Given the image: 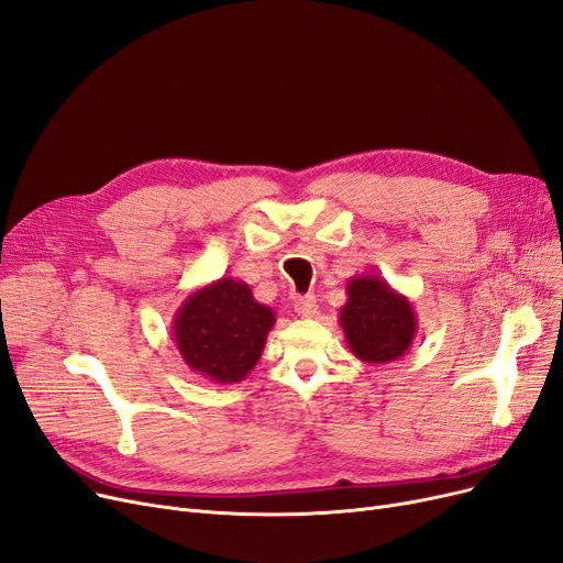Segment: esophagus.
Returning a JSON list of instances; mask_svg holds the SVG:
<instances>
[{
  "mask_svg": "<svg viewBox=\"0 0 563 563\" xmlns=\"http://www.w3.org/2000/svg\"><path fill=\"white\" fill-rule=\"evenodd\" d=\"M296 311H298V317H302V319H313V317H317V311H319L317 298H313V296L298 298L296 300Z\"/></svg>",
  "mask_w": 563,
  "mask_h": 563,
  "instance_id": "obj_1",
  "label": "esophagus"
}]
</instances>
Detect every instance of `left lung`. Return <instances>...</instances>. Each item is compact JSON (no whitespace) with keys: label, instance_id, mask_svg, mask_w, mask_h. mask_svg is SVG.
Here are the masks:
<instances>
[{"label":"left lung","instance_id":"8db88e82","mask_svg":"<svg viewBox=\"0 0 563 563\" xmlns=\"http://www.w3.org/2000/svg\"><path fill=\"white\" fill-rule=\"evenodd\" d=\"M340 323L351 353L369 365L393 363L416 340L418 319L407 296L378 275H357L346 284Z\"/></svg>","mask_w":563,"mask_h":563}]
</instances>
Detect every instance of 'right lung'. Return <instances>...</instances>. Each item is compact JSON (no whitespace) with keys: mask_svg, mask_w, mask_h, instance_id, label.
Listing matches in <instances>:
<instances>
[{"mask_svg":"<svg viewBox=\"0 0 563 563\" xmlns=\"http://www.w3.org/2000/svg\"><path fill=\"white\" fill-rule=\"evenodd\" d=\"M275 311L256 302L240 279L221 277L179 305L173 336L187 367L214 384H238L263 353Z\"/></svg>","mask_w":563,"mask_h":563,"instance_id":"add662e5","label":"right lung"}]
</instances>
